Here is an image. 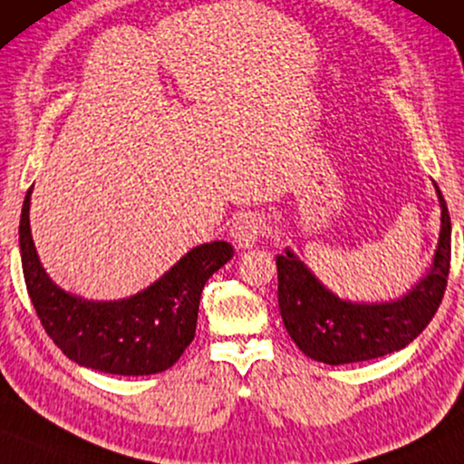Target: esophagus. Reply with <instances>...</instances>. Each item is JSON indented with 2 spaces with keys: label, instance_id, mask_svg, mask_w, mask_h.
Instances as JSON below:
<instances>
[{
  "label": "esophagus",
  "instance_id": "obj_1",
  "mask_svg": "<svg viewBox=\"0 0 464 464\" xmlns=\"http://www.w3.org/2000/svg\"><path fill=\"white\" fill-rule=\"evenodd\" d=\"M266 231L265 218L256 212H241L231 227L233 244L237 247H252Z\"/></svg>",
  "mask_w": 464,
  "mask_h": 464
}]
</instances>
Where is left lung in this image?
Masks as SVG:
<instances>
[{
	"instance_id": "obj_1",
	"label": "left lung",
	"mask_w": 464,
	"mask_h": 464,
	"mask_svg": "<svg viewBox=\"0 0 464 464\" xmlns=\"http://www.w3.org/2000/svg\"><path fill=\"white\" fill-rule=\"evenodd\" d=\"M437 188V185H435ZM440 241L433 266L406 296L391 303H351L325 290L295 256H276L277 300L285 330L306 357L330 365L368 362L400 351L427 328L440 309L450 273L452 223L440 188Z\"/></svg>"
}]
</instances>
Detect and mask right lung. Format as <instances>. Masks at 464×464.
I'll return each instance as SVG.
<instances>
[{
	"label": "right lung",
	"instance_id": "obj_1",
	"mask_svg": "<svg viewBox=\"0 0 464 464\" xmlns=\"http://www.w3.org/2000/svg\"><path fill=\"white\" fill-rule=\"evenodd\" d=\"M24 195L18 244L24 284L44 330L69 360L120 376H147L179 362L198 325L201 290L233 258L227 241L201 244L147 290L123 300H86L52 282L39 263Z\"/></svg>",
	"mask_w": 464,
	"mask_h": 464
}]
</instances>
